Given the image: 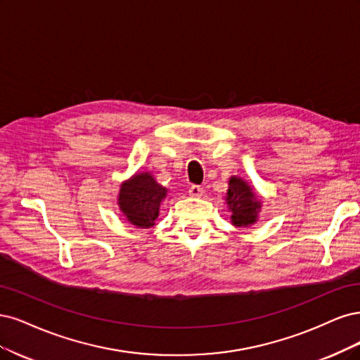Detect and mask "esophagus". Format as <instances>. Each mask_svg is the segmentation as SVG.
Segmentation results:
<instances>
[{
    "instance_id": "1",
    "label": "esophagus",
    "mask_w": 360,
    "mask_h": 360,
    "mask_svg": "<svg viewBox=\"0 0 360 360\" xmlns=\"http://www.w3.org/2000/svg\"><path fill=\"white\" fill-rule=\"evenodd\" d=\"M188 193H190L191 197H202L203 195V188L199 187V185H191Z\"/></svg>"
}]
</instances>
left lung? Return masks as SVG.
<instances>
[{
  "instance_id": "1",
  "label": "left lung",
  "mask_w": 360,
  "mask_h": 360,
  "mask_svg": "<svg viewBox=\"0 0 360 360\" xmlns=\"http://www.w3.org/2000/svg\"><path fill=\"white\" fill-rule=\"evenodd\" d=\"M226 203L230 212V221L235 227H250L259 221L262 199L243 178H229Z\"/></svg>"
}]
</instances>
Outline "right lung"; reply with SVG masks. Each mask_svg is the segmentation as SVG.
Returning <instances> with one entry per match:
<instances>
[{
    "label": "right lung",
    "instance_id": "obj_1",
    "mask_svg": "<svg viewBox=\"0 0 360 360\" xmlns=\"http://www.w3.org/2000/svg\"><path fill=\"white\" fill-rule=\"evenodd\" d=\"M169 190L160 185L150 172H137L120 185L117 203L127 221L137 229H149L155 224L160 205Z\"/></svg>",
    "mask_w": 360,
    "mask_h": 360
}]
</instances>
